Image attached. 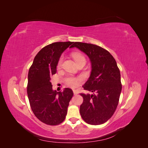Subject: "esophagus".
I'll return each instance as SVG.
<instances>
[{
  "mask_svg": "<svg viewBox=\"0 0 148 148\" xmlns=\"http://www.w3.org/2000/svg\"><path fill=\"white\" fill-rule=\"evenodd\" d=\"M73 93H74V95H78V91H77V90H75V89H74V90H73Z\"/></svg>",
  "mask_w": 148,
  "mask_h": 148,
  "instance_id": "1",
  "label": "esophagus"
}]
</instances>
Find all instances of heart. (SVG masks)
Listing matches in <instances>:
<instances>
[{
	"instance_id": "b5f03b06",
	"label": "heart",
	"mask_w": 148,
	"mask_h": 148,
	"mask_svg": "<svg viewBox=\"0 0 148 148\" xmlns=\"http://www.w3.org/2000/svg\"><path fill=\"white\" fill-rule=\"evenodd\" d=\"M73 57L74 60H75L76 62H77L78 61L84 59V57L79 53H73ZM62 61H63V56H61L60 57V59H59V61H58V65H60ZM82 78H75L73 77H70L67 78L66 79V84L69 85V86L71 88H76L78 86V85L79 84V83L82 81Z\"/></svg>"
}]
</instances>
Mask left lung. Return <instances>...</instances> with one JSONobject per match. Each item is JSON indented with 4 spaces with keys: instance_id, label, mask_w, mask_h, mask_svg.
Here are the masks:
<instances>
[{
    "instance_id": "1",
    "label": "left lung",
    "mask_w": 148,
    "mask_h": 148,
    "mask_svg": "<svg viewBox=\"0 0 148 148\" xmlns=\"http://www.w3.org/2000/svg\"><path fill=\"white\" fill-rule=\"evenodd\" d=\"M77 47L88 56L91 64L90 77L83 87L92 95L83 94L79 112L87 123L97 125L107 122L114 114L122 91L120 73L109 52L95 44L75 42Z\"/></svg>"
}]
</instances>
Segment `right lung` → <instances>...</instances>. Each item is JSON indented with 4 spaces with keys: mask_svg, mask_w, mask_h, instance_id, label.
<instances>
[{
    "mask_svg": "<svg viewBox=\"0 0 148 148\" xmlns=\"http://www.w3.org/2000/svg\"><path fill=\"white\" fill-rule=\"evenodd\" d=\"M73 43L57 42L43 47L29 70L27 93L31 108L36 117L47 125H57L64 122L73 95L70 88L62 92L53 90L51 82L62 53Z\"/></svg>",
    "mask_w": 148,
    "mask_h": 148,
    "instance_id": "obj_1",
    "label": "right lung"
}]
</instances>
